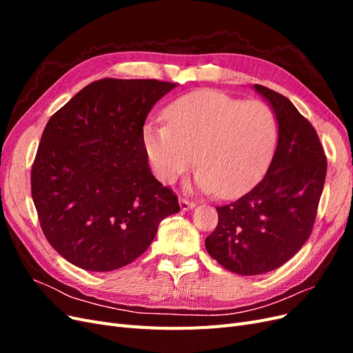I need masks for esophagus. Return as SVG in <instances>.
I'll return each instance as SVG.
<instances>
[{"label": "esophagus", "mask_w": 353, "mask_h": 353, "mask_svg": "<svg viewBox=\"0 0 353 353\" xmlns=\"http://www.w3.org/2000/svg\"><path fill=\"white\" fill-rule=\"evenodd\" d=\"M179 206H181V209H183V210H191V209L196 206V203L194 201H190L185 197H179Z\"/></svg>", "instance_id": "esophagus-1"}]
</instances>
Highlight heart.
<instances>
[{"label": "heart", "mask_w": 353, "mask_h": 353, "mask_svg": "<svg viewBox=\"0 0 353 353\" xmlns=\"http://www.w3.org/2000/svg\"><path fill=\"white\" fill-rule=\"evenodd\" d=\"M166 121L168 125L150 122L144 128V145L156 176L172 184L196 159L194 187L225 199L258 183L276 140L270 105L213 90L178 99L168 108Z\"/></svg>", "instance_id": "1"}]
</instances>
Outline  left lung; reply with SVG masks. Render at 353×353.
<instances>
[{"label":"left lung","mask_w":353,"mask_h":353,"mask_svg":"<svg viewBox=\"0 0 353 353\" xmlns=\"http://www.w3.org/2000/svg\"><path fill=\"white\" fill-rule=\"evenodd\" d=\"M254 90L270 101L279 144L266 175L249 193L216 206L218 225L205 244L223 268L258 275L280 268L302 249L314 228L327 175V157L315 128L283 94Z\"/></svg>","instance_id":"obj_1"}]
</instances>
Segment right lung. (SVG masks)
<instances>
[{"mask_svg":"<svg viewBox=\"0 0 353 353\" xmlns=\"http://www.w3.org/2000/svg\"><path fill=\"white\" fill-rule=\"evenodd\" d=\"M175 83L94 81L50 117L30 170L46 239L78 268L108 272L152 244L178 197L153 176L144 122Z\"/></svg>","mask_w":353,"mask_h":353,"instance_id":"obj_1","label":"right lung"}]
</instances>
